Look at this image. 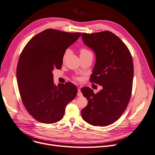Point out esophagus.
<instances>
[{"label": "esophagus", "instance_id": "esophagus-1", "mask_svg": "<svg viewBox=\"0 0 155 155\" xmlns=\"http://www.w3.org/2000/svg\"><path fill=\"white\" fill-rule=\"evenodd\" d=\"M83 95H82V93L81 91V90H80L79 88H78V97H81Z\"/></svg>", "mask_w": 155, "mask_h": 155}]
</instances>
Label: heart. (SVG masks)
Here are the masks:
<instances>
[{"label": "heart", "mask_w": 155, "mask_h": 155, "mask_svg": "<svg viewBox=\"0 0 155 155\" xmlns=\"http://www.w3.org/2000/svg\"><path fill=\"white\" fill-rule=\"evenodd\" d=\"M80 53H81V54H86V53H91V52L90 51H88V49H86L85 48H82V49H81V50H80ZM69 49H67V50H65V51L64 52V53L63 54V58H62L63 61H64L67 58V57L68 55H69Z\"/></svg>", "instance_id": "1"}]
</instances>
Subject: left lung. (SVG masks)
I'll return each instance as SVG.
<instances>
[{
    "instance_id": "1",
    "label": "left lung",
    "mask_w": 155,
    "mask_h": 155,
    "mask_svg": "<svg viewBox=\"0 0 155 155\" xmlns=\"http://www.w3.org/2000/svg\"><path fill=\"white\" fill-rule=\"evenodd\" d=\"M81 36L96 55L90 81L103 88L96 94L89 87L81 90L88 100L81 116L91 125L107 126L120 118L130 99L134 78L132 55L125 43L109 31L83 33Z\"/></svg>"
}]
</instances>
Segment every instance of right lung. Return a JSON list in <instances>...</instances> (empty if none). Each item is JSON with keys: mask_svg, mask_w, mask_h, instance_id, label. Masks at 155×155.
I'll use <instances>...</instances> for the list:
<instances>
[{"mask_svg": "<svg viewBox=\"0 0 155 155\" xmlns=\"http://www.w3.org/2000/svg\"><path fill=\"white\" fill-rule=\"evenodd\" d=\"M81 34L46 29L23 49L16 69L18 86L25 107L39 122L49 124L62 119L67 105L77 95L71 82L55 85L52 72L61 69L66 49Z\"/></svg>", "mask_w": 155, "mask_h": 155, "instance_id": "1", "label": "right lung"}]
</instances>
